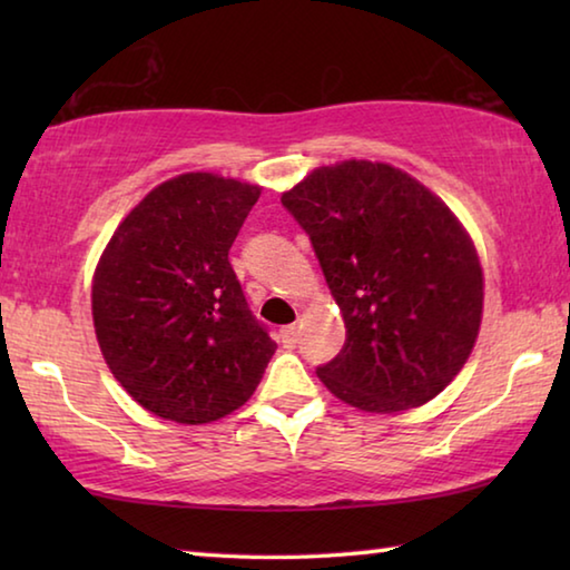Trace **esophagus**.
Instances as JSON below:
<instances>
[{"label":"esophagus","mask_w":570,"mask_h":570,"mask_svg":"<svg viewBox=\"0 0 570 570\" xmlns=\"http://www.w3.org/2000/svg\"><path fill=\"white\" fill-rule=\"evenodd\" d=\"M282 342L286 346H296V342H298V326L296 324L284 326V330H282Z\"/></svg>","instance_id":"obj_1"}]
</instances>
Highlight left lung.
Listing matches in <instances>:
<instances>
[{
	"instance_id": "1",
	"label": "left lung",
	"mask_w": 570,
	"mask_h": 570,
	"mask_svg": "<svg viewBox=\"0 0 570 570\" xmlns=\"http://www.w3.org/2000/svg\"><path fill=\"white\" fill-rule=\"evenodd\" d=\"M340 304L346 342L316 366L326 390L366 412L430 402L478 340L482 268L442 200L387 163L344 160L286 190Z\"/></svg>"
}]
</instances>
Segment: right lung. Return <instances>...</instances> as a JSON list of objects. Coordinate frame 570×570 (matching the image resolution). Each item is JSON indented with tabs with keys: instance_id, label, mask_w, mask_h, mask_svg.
Masks as SVG:
<instances>
[{
	"instance_id": "add662e5",
	"label": "right lung",
	"mask_w": 570,
	"mask_h": 570,
	"mask_svg": "<svg viewBox=\"0 0 570 570\" xmlns=\"http://www.w3.org/2000/svg\"><path fill=\"white\" fill-rule=\"evenodd\" d=\"M262 188L214 173L160 183L95 268L92 320L125 392L163 420L204 424L244 404L276 344L228 250Z\"/></svg>"
}]
</instances>
